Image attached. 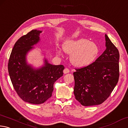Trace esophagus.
I'll return each instance as SVG.
<instances>
[{
	"mask_svg": "<svg viewBox=\"0 0 128 128\" xmlns=\"http://www.w3.org/2000/svg\"><path fill=\"white\" fill-rule=\"evenodd\" d=\"M70 72V70H68V68H65L64 69V74H68V73H69Z\"/></svg>",
	"mask_w": 128,
	"mask_h": 128,
	"instance_id": "esophagus-1",
	"label": "esophagus"
}]
</instances>
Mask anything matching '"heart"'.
<instances>
[{"label": "heart", "instance_id": "heart-1", "mask_svg": "<svg viewBox=\"0 0 128 128\" xmlns=\"http://www.w3.org/2000/svg\"><path fill=\"white\" fill-rule=\"evenodd\" d=\"M63 49L65 53L71 54V64L78 68L90 65L100 53L99 46L97 43L84 38L68 40L64 42Z\"/></svg>", "mask_w": 128, "mask_h": 128}]
</instances>
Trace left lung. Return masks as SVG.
Instances as JSON below:
<instances>
[{
    "mask_svg": "<svg viewBox=\"0 0 128 128\" xmlns=\"http://www.w3.org/2000/svg\"><path fill=\"white\" fill-rule=\"evenodd\" d=\"M106 49L90 65L76 69L74 93L82 106L98 105L105 101L119 78V52L105 35Z\"/></svg>",
    "mask_w": 128,
    "mask_h": 128,
    "instance_id": "left-lung-1",
    "label": "left lung"
}]
</instances>
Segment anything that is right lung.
I'll return each mask as SVG.
<instances>
[{
    "mask_svg": "<svg viewBox=\"0 0 128 128\" xmlns=\"http://www.w3.org/2000/svg\"><path fill=\"white\" fill-rule=\"evenodd\" d=\"M42 31L32 30L16 42L8 61L9 75L17 94L24 102L42 104L51 97L53 84L63 76L64 67L53 65L46 59L44 64L34 68L26 62V55L40 41Z\"/></svg>",
    "mask_w": 128,
    "mask_h": 128,
    "instance_id": "1",
    "label": "right lung"
}]
</instances>
